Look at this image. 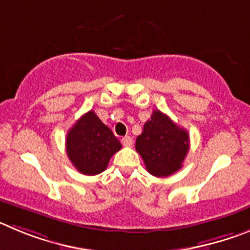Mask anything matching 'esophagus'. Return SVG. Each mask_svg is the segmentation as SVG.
I'll list each match as a JSON object with an SVG mask.
<instances>
[{
  "mask_svg": "<svg viewBox=\"0 0 250 250\" xmlns=\"http://www.w3.org/2000/svg\"><path fill=\"white\" fill-rule=\"evenodd\" d=\"M121 142H122V145L125 146V147H130V146L133 145V139H132V137L129 136L123 137V138L121 139Z\"/></svg>",
  "mask_w": 250,
  "mask_h": 250,
  "instance_id": "obj_1",
  "label": "esophagus"
}]
</instances>
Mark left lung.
<instances>
[{"label":"left lung","mask_w":250,"mask_h":250,"mask_svg":"<svg viewBox=\"0 0 250 250\" xmlns=\"http://www.w3.org/2000/svg\"><path fill=\"white\" fill-rule=\"evenodd\" d=\"M188 149V132L158 109L153 112L136 141V150L154 177H168L181 169Z\"/></svg>","instance_id":"obj_1"}]
</instances>
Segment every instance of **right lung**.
I'll list each match as a JSON object with an SVG mask.
<instances>
[{
    "label": "right lung",
    "instance_id": "obj_1",
    "mask_svg": "<svg viewBox=\"0 0 250 250\" xmlns=\"http://www.w3.org/2000/svg\"><path fill=\"white\" fill-rule=\"evenodd\" d=\"M121 148V142L93 111L83 114L67 133V156L82 174H100Z\"/></svg>",
    "mask_w": 250,
    "mask_h": 250
}]
</instances>
